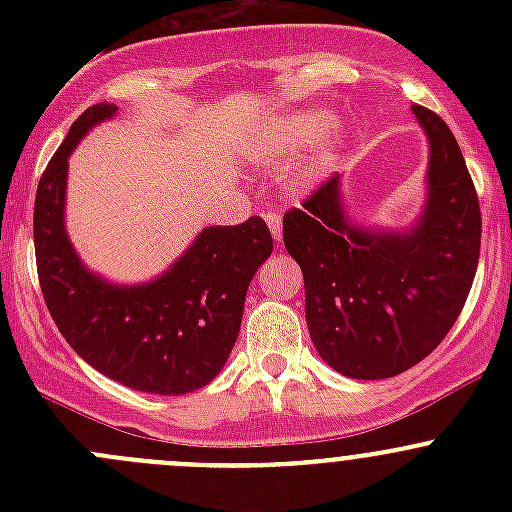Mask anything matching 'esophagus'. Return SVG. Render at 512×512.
<instances>
[{"label":"esophagus","instance_id":"34e87169","mask_svg":"<svg viewBox=\"0 0 512 512\" xmlns=\"http://www.w3.org/2000/svg\"><path fill=\"white\" fill-rule=\"evenodd\" d=\"M262 218H265V223L270 225L272 237L280 242L282 240V215L277 213V210H267V213H262Z\"/></svg>","mask_w":512,"mask_h":512}]
</instances>
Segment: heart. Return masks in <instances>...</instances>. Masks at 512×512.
<instances>
[{
  "instance_id": "b5f03b06",
  "label": "heart",
  "mask_w": 512,
  "mask_h": 512,
  "mask_svg": "<svg viewBox=\"0 0 512 512\" xmlns=\"http://www.w3.org/2000/svg\"><path fill=\"white\" fill-rule=\"evenodd\" d=\"M327 123H329V116L322 111L299 113V116L287 118L285 126H282L280 131V138H277V141L270 146V151H267V158L277 160L287 156L289 151H297V148L307 146V143H312L314 138L322 136ZM332 163H334V143L322 141L317 148H314V153L309 156L307 163H304L302 178L304 180L319 178L322 173H327Z\"/></svg>"
}]
</instances>
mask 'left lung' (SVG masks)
<instances>
[{
  "mask_svg": "<svg viewBox=\"0 0 512 512\" xmlns=\"http://www.w3.org/2000/svg\"><path fill=\"white\" fill-rule=\"evenodd\" d=\"M428 136V198L404 232L364 230L329 175L282 220L304 275L319 356L349 379H389L426 359L456 324L480 255V205L461 148L438 113L414 106Z\"/></svg>",
  "mask_w": 512,
  "mask_h": 512,
  "instance_id": "8db88e82",
  "label": "left lung"
}]
</instances>
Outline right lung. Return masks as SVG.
<instances>
[{
	"label": "right lung",
	"mask_w": 512,
	"mask_h": 512,
	"mask_svg": "<svg viewBox=\"0 0 512 512\" xmlns=\"http://www.w3.org/2000/svg\"><path fill=\"white\" fill-rule=\"evenodd\" d=\"M116 111L113 103L86 108L41 175L34 200L41 294L71 349L108 379L148 394H188L225 366L272 235L257 215L205 227L168 272L136 287L108 285L86 270L64 230L66 170L76 143Z\"/></svg>",
	"instance_id": "add662e5"
}]
</instances>
